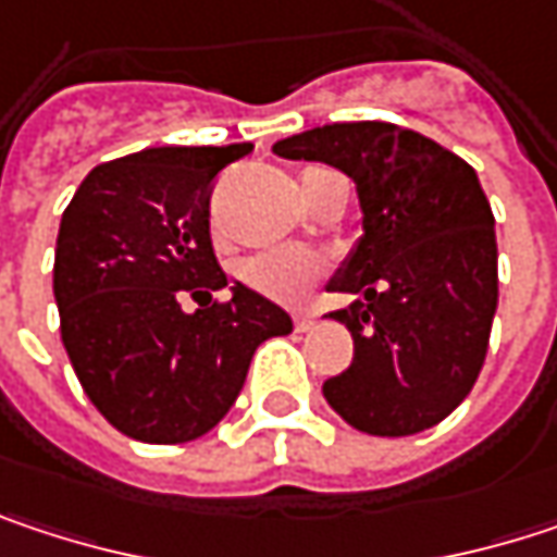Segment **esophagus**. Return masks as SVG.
Returning <instances> with one entry per match:
<instances>
[{
    "instance_id": "esophagus-1",
    "label": "esophagus",
    "mask_w": 557,
    "mask_h": 557,
    "mask_svg": "<svg viewBox=\"0 0 557 557\" xmlns=\"http://www.w3.org/2000/svg\"><path fill=\"white\" fill-rule=\"evenodd\" d=\"M293 325H296V332H309L315 325V315L312 312H296L293 315Z\"/></svg>"
}]
</instances>
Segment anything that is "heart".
<instances>
[{"label": "heart", "instance_id": "1", "mask_svg": "<svg viewBox=\"0 0 557 557\" xmlns=\"http://www.w3.org/2000/svg\"><path fill=\"white\" fill-rule=\"evenodd\" d=\"M238 274L251 289L271 299L296 302L325 274V258L306 248H274V251L248 258Z\"/></svg>", "mask_w": 557, "mask_h": 557}]
</instances>
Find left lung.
<instances>
[{
	"mask_svg": "<svg viewBox=\"0 0 557 557\" xmlns=\"http://www.w3.org/2000/svg\"><path fill=\"white\" fill-rule=\"evenodd\" d=\"M358 186L361 225L329 289L358 299L329 319L355 338L351 364L322 384L358 432L416 435L474 387L497 312L494 212L471 164L389 122H335L274 145Z\"/></svg>",
	"mask_w": 557,
	"mask_h": 557,
	"instance_id": "left-lung-1",
	"label": "left lung"
}]
</instances>
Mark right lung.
Masks as SVG:
<instances>
[{
  "mask_svg": "<svg viewBox=\"0 0 557 557\" xmlns=\"http://www.w3.org/2000/svg\"><path fill=\"white\" fill-rule=\"evenodd\" d=\"M251 154L225 148H145L99 164L63 209L54 251L60 338L92 406L128 438L180 445L222 422L261 342L289 335L277 302L225 289L209 189ZM200 302L196 313L178 306Z\"/></svg>",
  "mask_w": 557,
  "mask_h": 557,
  "instance_id": "obj_1",
  "label": "right lung"
}]
</instances>
